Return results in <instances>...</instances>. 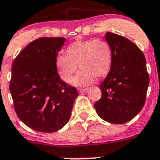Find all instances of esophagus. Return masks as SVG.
I'll return each mask as SVG.
<instances>
[{
    "label": "esophagus",
    "instance_id": "esophagus-1",
    "mask_svg": "<svg viewBox=\"0 0 160 160\" xmlns=\"http://www.w3.org/2000/svg\"><path fill=\"white\" fill-rule=\"evenodd\" d=\"M88 89H80L79 90V92H80V93H88Z\"/></svg>",
    "mask_w": 160,
    "mask_h": 160
}]
</instances>
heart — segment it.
I'll return each instance as SVG.
<instances>
[{
    "mask_svg": "<svg viewBox=\"0 0 160 160\" xmlns=\"http://www.w3.org/2000/svg\"><path fill=\"white\" fill-rule=\"evenodd\" d=\"M67 55L59 54L56 65L62 80L69 82L79 68L73 83L77 86H88L96 77L101 78L108 73L112 64V51L108 42L101 39L77 41L70 45Z\"/></svg>",
    "mask_w": 160,
    "mask_h": 160,
    "instance_id": "1",
    "label": "heart"
}]
</instances>
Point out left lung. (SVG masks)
<instances>
[{"mask_svg": "<svg viewBox=\"0 0 160 160\" xmlns=\"http://www.w3.org/2000/svg\"><path fill=\"white\" fill-rule=\"evenodd\" d=\"M105 38L112 51V64L100 85L102 95L94 108L106 122L124 124L136 116L146 102L149 83L146 58L125 37L107 32Z\"/></svg>", "mask_w": 160, "mask_h": 160, "instance_id": "obj_1", "label": "left lung"}]
</instances>
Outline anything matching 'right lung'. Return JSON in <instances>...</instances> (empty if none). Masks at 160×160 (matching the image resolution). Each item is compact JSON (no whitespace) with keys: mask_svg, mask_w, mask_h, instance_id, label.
I'll return each mask as SVG.
<instances>
[{"mask_svg":"<svg viewBox=\"0 0 160 160\" xmlns=\"http://www.w3.org/2000/svg\"><path fill=\"white\" fill-rule=\"evenodd\" d=\"M65 38L44 37L30 42L14 59L10 92L18 117L40 132H56L70 119L78 92L60 79L57 53Z\"/></svg>","mask_w":160,"mask_h":160,"instance_id":"obj_1","label":"right lung"}]
</instances>
